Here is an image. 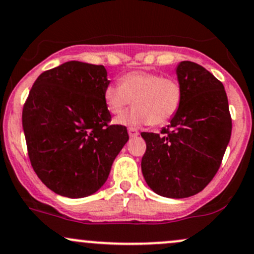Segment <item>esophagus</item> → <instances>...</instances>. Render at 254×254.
Masks as SVG:
<instances>
[{"mask_svg":"<svg viewBox=\"0 0 254 254\" xmlns=\"http://www.w3.org/2000/svg\"><path fill=\"white\" fill-rule=\"evenodd\" d=\"M127 132H129L130 137H136V136L138 135L137 129H135V127H129V129H127Z\"/></svg>","mask_w":254,"mask_h":254,"instance_id":"obj_1","label":"esophagus"}]
</instances>
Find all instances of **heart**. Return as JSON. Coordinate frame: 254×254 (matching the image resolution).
Returning <instances> with one entry per match:
<instances>
[{
	"label": "heart",
	"mask_w": 254,
	"mask_h": 254,
	"mask_svg": "<svg viewBox=\"0 0 254 254\" xmlns=\"http://www.w3.org/2000/svg\"><path fill=\"white\" fill-rule=\"evenodd\" d=\"M183 86L174 78L151 71H131L120 79V84L107 85L103 98L112 114H120L134 101L131 112L116 120L119 124L164 125L180 109Z\"/></svg>",
	"instance_id": "heart-1"
}]
</instances>
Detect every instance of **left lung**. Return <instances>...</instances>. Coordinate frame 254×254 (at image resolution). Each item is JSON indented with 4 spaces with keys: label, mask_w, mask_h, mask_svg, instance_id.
<instances>
[{
    "label": "left lung",
    "mask_w": 254,
    "mask_h": 254,
    "mask_svg": "<svg viewBox=\"0 0 254 254\" xmlns=\"http://www.w3.org/2000/svg\"><path fill=\"white\" fill-rule=\"evenodd\" d=\"M183 102L161 134L141 132L146 152L143 178L156 193L185 198L202 191L217 174L230 141L231 116L221 81L199 64L176 68Z\"/></svg>",
    "instance_id": "left-lung-1"
}]
</instances>
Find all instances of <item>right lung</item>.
<instances>
[{
    "instance_id": "add662e5",
    "label": "right lung",
    "mask_w": 254,
    "mask_h": 254,
    "mask_svg": "<svg viewBox=\"0 0 254 254\" xmlns=\"http://www.w3.org/2000/svg\"><path fill=\"white\" fill-rule=\"evenodd\" d=\"M103 65L70 61L44 71L23 107L31 167L53 192L69 198L102 188L129 140L124 125H109Z\"/></svg>"
}]
</instances>
